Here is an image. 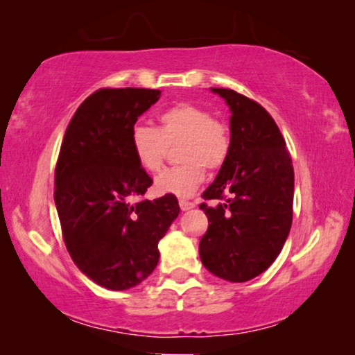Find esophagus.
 I'll list each match as a JSON object with an SVG mask.
<instances>
[{
    "mask_svg": "<svg viewBox=\"0 0 355 355\" xmlns=\"http://www.w3.org/2000/svg\"><path fill=\"white\" fill-rule=\"evenodd\" d=\"M179 207H181L182 211H187V210H191V208L196 207V203L189 202V200H184V198H181V200H179Z\"/></svg>",
    "mask_w": 355,
    "mask_h": 355,
    "instance_id": "esophagus-1",
    "label": "esophagus"
}]
</instances>
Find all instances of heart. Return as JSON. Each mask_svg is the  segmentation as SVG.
<instances>
[{"mask_svg":"<svg viewBox=\"0 0 355 355\" xmlns=\"http://www.w3.org/2000/svg\"><path fill=\"white\" fill-rule=\"evenodd\" d=\"M178 144V159L184 163L164 169L155 181V191L187 197L203 182L205 168L218 169L226 163L231 139L225 124L213 119L208 110L192 103H179L163 111L157 129L140 123L130 129L129 145L135 162L148 173H157L169 147Z\"/></svg>","mask_w":355,"mask_h":355,"instance_id":"obj_1","label":"heart"}]
</instances>
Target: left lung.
<instances>
[{
	"instance_id": "obj_1",
	"label": "left lung",
	"mask_w": 355,
	"mask_h": 355,
	"mask_svg": "<svg viewBox=\"0 0 355 355\" xmlns=\"http://www.w3.org/2000/svg\"><path fill=\"white\" fill-rule=\"evenodd\" d=\"M230 106L231 148L203 198L208 230L198 252L218 278L244 283L268 268L293 225L294 169L286 142L263 106L230 89H211Z\"/></svg>"
}]
</instances>
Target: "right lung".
I'll list each match as a JSON object with an SVG mask.
<instances>
[{
	"instance_id": "add662e5",
	"label": "right lung",
	"mask_w": 355,
	"mask_h": 355,
	"mask_svg": "<svg viewBox=\"0 0 355 355\" xmlns=\"http://www.w3.org/2000/svg\"><path fill=\"white\" fill-rule=\"evenodd\" d=\"M162 92L100 89L67 125L55 171L62 237L82 273L111 291L142 283L158 265V242L179 215L174 196L130 203L152 186L135 162L130 129Z\"/></svg>"
}]
</instances>
